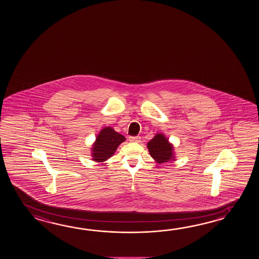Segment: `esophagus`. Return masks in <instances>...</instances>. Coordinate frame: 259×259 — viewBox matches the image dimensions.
<instances>
[{
    "label": "esophagus",
    "instance_id": "34e87169",
    "mask_svg": "<svg viewBox=\"0 0 259 259\" xmlns=\"http://www.w3.org/2000/svg\"><path fill=\"white\" fill-rule=\"evenodd\" d=\"M130 139V141L132 142V143H139V142H141V137L140 136H131V137H128Z\"/></svg>",
    "mask_w": 259,
    "mask_h": 259
}]
</instances>
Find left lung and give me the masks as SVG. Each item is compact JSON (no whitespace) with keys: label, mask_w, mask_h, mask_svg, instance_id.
<instances>
[{"label":"left lung","mask_w":259,"mask_h":259,"mask_svg":"<svg viewBox=\"0 0 259 259\" xmlns=\"http://www.w3.org/2000/svg\"><path fill=\"white\" fill-rule=\"evenodd\" d=\"M151 156L158 163L173 158V147L163 134H156L147 144Z\"/></svg>","instance_id":"left-lung-1"}]
</instances>
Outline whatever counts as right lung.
<instances>
[{
    "mask_svg": "<svg viewBox=\"0 0 259 259\" xmlns=\"http://www.w3.org/2000/svg\"><path fill=\"white\" fill-rule=\"evenodd\" d=\"M125 141V137L115 132L112 127H105L96 138L93 147L94 161L104 162L111 157L118 145Z\"/></svg>",
    "mask_w": 259,
    "mask_h": 259,
    "instance_id": "1",
    "label": "right lung"
}]
</instances>
